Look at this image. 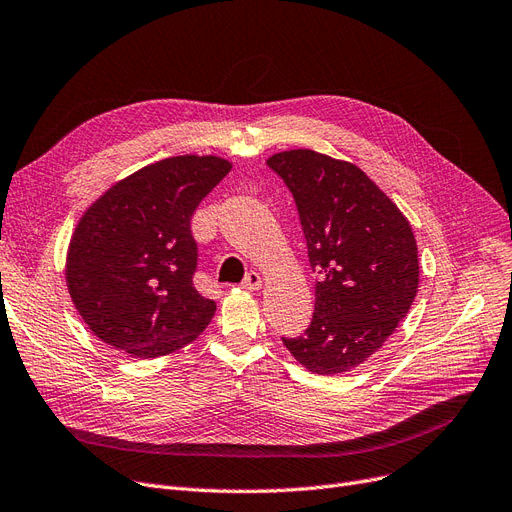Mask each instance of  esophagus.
Masks as SVG:
<instances>
[{"instance_id":"obj_1","label":"esophagus","mask_w":512,"mask_h":512,"mask_svg":"<svg viewBox=\"0 0 512 512\" xmlns=\"http://www.w3.org/2000/svg\"><path fill=\"white\" fill-rule=\"evenodd\" d=\"M261 274L259 272H255V270H251L249 274L244 276V282H242V289H246V291H259L261 289Z\"/></svg>"}]
</instances>
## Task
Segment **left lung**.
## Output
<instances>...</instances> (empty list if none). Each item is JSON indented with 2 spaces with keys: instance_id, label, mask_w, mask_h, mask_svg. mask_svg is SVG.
Listing matches in <instances>:
<instances>
[{
  "instance_id": "1",
  "label": "left lung",
  "mask_w": 512,
  "mask_h": 512,
  "mask_svg": "<svg viewBox=\"0 0 512 512\" xmlns=\"http://www.w3.org/2000/svg\"><path fill=\"white\" fill-rule=\"evenodd\" d=\"M268 166L291 189L320 276L310 327L282 344L312 373H346L384 346L418 295L413 230L352 162L291 149L268 158Z\"/></svg>"
}]
</instances>
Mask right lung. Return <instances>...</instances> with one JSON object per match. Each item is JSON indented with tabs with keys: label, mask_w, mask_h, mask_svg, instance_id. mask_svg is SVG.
<instances>
[{
	"label": "right lung",
	"mask_w": 512,
	"mask_h": 512,
	"mask_svg": "<svg viewBox=\"0 0 512 512\" xmlns=\"http://www.w3.org/2000/svg\"><path fill=\"white\" fill-rule=\"evenodd\" d=\"M232 170L219 156H175L111 185L75 225L65 280L101 342L137 358L175 352L206 329L215 301L194 287L192 215Z\"/></svg>",
	"instance_id": "add662e5"
}]
</instances>
